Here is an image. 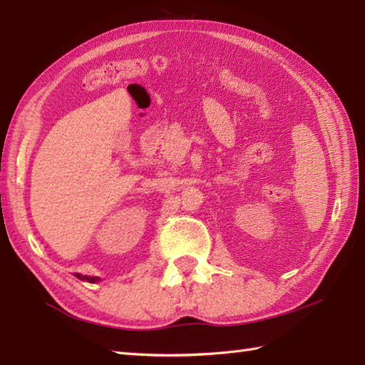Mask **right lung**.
<instances>
[{
    "instance_id": "obj_1",
    "label": "right lung",
    "mask_w": 365,
    "mask_h": 365,
    "mask_svg": "<svg viewBox=\"0 0 365 365\" xmlns=\"http://www.w3.org/2000/svg\"><path fill=\"white\" fill-rule=\"evenodd\" d=\"M75 276L81 279V281H88V282H92V284H96V282L100 281V277H97V276H84V274H80V273H75Z\"/></svg>"
}]
</instances>
